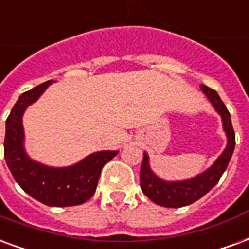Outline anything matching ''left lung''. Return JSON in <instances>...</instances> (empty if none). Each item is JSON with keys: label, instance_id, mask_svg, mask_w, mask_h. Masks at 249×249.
Here are the masks:
<instances>
[{"label": "left lung", "instance_id": "obj_1", "mask_svg": "<svg viewBox=\"0 0 249 249\" xmlns=\"http://www.w3.org/2000/svg\"><path fill=\"white\" fill-rule=\"evenodd\" d=\"M200 88L213 105L216 112L221 116L223 128L227 135V146L224 152L217 157V160L212 164V167L197 176L183 181H165L156 176L149 167V157L144 153L140 169V187L146 197L157 205L167 208H180L197 201L219 183L235 149V132L232 128L228 109L216 90L205 85H201Z\"/></svg>", "mask_w": 249, "mask_h": 249}]
</instances>
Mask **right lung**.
Wrapping results in <instances>:
<instances>
[{
  "mask_svg": "<svg viewBox=\"0 0 249 249\" xmlns=\"http://www.w3.org/2000/svg\"><path fill=\"white\" fill-rule=\"evenodd\" d=\"M53 80L22 93L6 120L5 160L14 180L25 192L49 207H71L92 197L101 169L119 151L94 152L74 165L53 168L32 160L24 148L22 116L30 104L38 100Z\"/></svg>",
  "mask_w": 249,
  "mask_h": 249,
  "instance_id": "1",
  "label": "right lung"
}]
</instances>
